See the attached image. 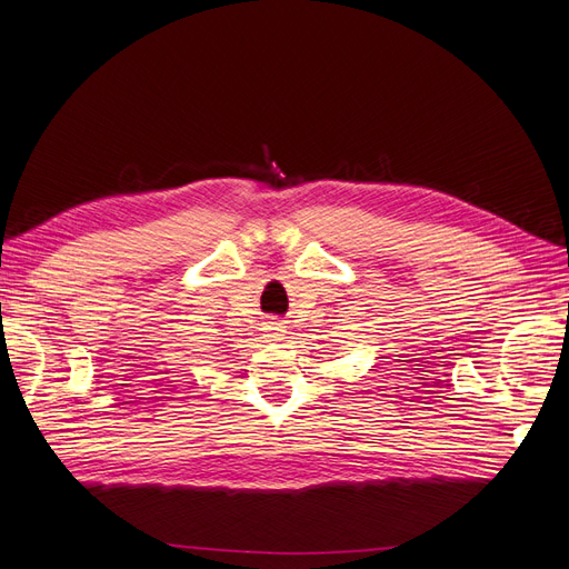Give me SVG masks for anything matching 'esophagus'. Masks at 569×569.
<instances>
[{"label":"esophagus","mask_w":569,"mask_h":569,"mask_svg":"<svg viewBox=\"0 0 569 569\" xmlns=\"http://www.w3.org/2000/svg\"><path fill=\"white\" fill-rule=\"evenodd\" d=\"M268 337L272 339V341H280L282 339V335H284V325L282 322H268Z\"/></svg>","instance_id":"34e87169"}]
</instances>
